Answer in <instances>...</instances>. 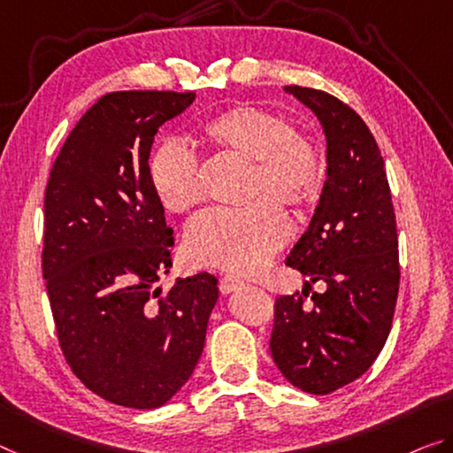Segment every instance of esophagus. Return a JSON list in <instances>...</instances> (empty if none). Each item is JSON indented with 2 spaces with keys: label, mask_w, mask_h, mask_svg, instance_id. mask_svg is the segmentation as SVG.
Segmentation results:
<instances>
[{
  "label": "esophagus",
  "mask_w": 453,
  "mask_h": 453,
  "mask_svg": "<svg viewBox=\"0 0 453 453\" xmlns=\"http://www.w3.org/2000/svg\"><path fill=\"white\" fill-rule=\"evenodd\" d=\"M219 288H220V294H233V291L242 288V281L236 280L233 275H222Z\"/></svg>",
  "instance_id": "34e87169"
}]
</instances>
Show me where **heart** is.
<instances>
[{
  "label": "heart",
  "mask_w": 453,
  "mask_h": 453,
  "mask_svg": "<svg viewBox=\"0 0 453 453\" xmlns=\"http://www.w3.org/2000/svg\"><path fill=\"white\" fill-rule=\"evenodd\" d=\"M214 145L250 159V196L267 192L277 203L302 206L324 184V159L310 139L294 134L289 121L259 107L225 111L204 125ZM151 190L172 214L190 211L203 200L198 156L184 139L168 137L156 145L148 164ZM267 196L242 208L214 206L190 220L184 233V257L192 265L219 267L247 275L289 239V220Z\"/></svg>",
  "instance_id": "obj_1"
}]
</instances>
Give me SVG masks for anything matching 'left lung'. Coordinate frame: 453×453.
<instances>
[{
  "label": "left lung",
  "mask_w": 453,
  "mask_h": 453,
  "mask_svg": "<svg viewBox=\"0 0 453 453\" xmlns=\"http://www.w3.org/2000/svg\"><path fill=\"white\" fill-rule=\"evenodd\" d=\"M283 90L322 125L326 182L308 231L285 259L308 277L303 296L277 297L269 348L291 385L328 395L363 377L387 342L399 294V239L385 162L366 123L324 90ZM316 280L326 289L305 303Z\"/></svg>",
  "instance_id": "obj_1"
}]
</instances>
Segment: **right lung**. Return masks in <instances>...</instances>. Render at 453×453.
<instances>
[{"instance_id": "obj_1", "label": "right lung", "mask_w": 453, "mask_h": 453, "mask_svg": "<svg viewBox=\"0 0 453 453\" xmlns=\"http://www.w3.org/2000/svg\"><path fill=\"white\" fill-rule=\"evenodd\" d=\"M194 93L121 90L101 96L66 137L44 196V271L60 348L90 391L156 409L192 377L219 280L196 273L168 294L173 231L148 176L157 129Z\"/></svg>"}]
</instances>
